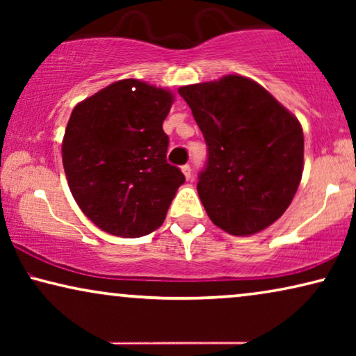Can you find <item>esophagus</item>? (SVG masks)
<instances>
[{"instance_id": "obj_1", "label": "esophagus", "mask_w": 356, "mask_h": 356, "mask_svg": "<svg viewBox=\"0 0 356 356\" xmlns=\"http://www.w3.org/2000/svg\"><path fill=\"white\" fill-rule=\"evenodd\" d=\"M181 170H183V173H184V177H186V179L193 177V170H191V167H189V165H183Z\"/></svg>"}]
</instances>
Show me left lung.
<instances>
[{
    "mask_svg": "<svg viewBox=\"0 0 356 356\" xmlns=\"http://www.w3.org/2000/svg\"><path fill=\"white\" fill-rule=\"evenodd\" d=\"M207 144L197 193L207 216L235 236L264 230L290 206L303 175L300 121L245 76L183 86Z\"/></svg>",
    "mask_w": 356,
    "mask_h": 356,
    "instance_id": "1",
    "label": "left lung"
}]
</instances>
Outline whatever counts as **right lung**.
Wrapping results in <instances>:
<instances>
[{
	"label": "right lung",
	"instance_id": "1",
	"mask_svg": "<svg viewBox=\"0 0 356 356\" xmlns=\"http://www.w3.org/2000/svg\"><path fill=\"white\" fill-rule=\"evenodd\" d=\"M173 94L138 79L113 82L72 110L63 167L77 206L100 230L138 238L162 225L181 170L167 162L163 120Z\"/></svg>",
	"mask_w": 356,
	"mask_h": 356
}]
</instances>
